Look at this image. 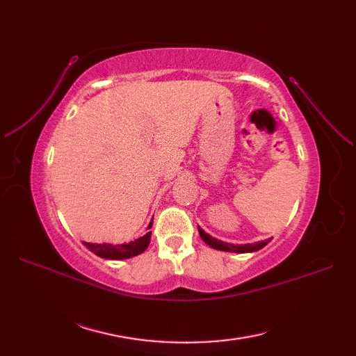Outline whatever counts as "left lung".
Wrapping results in <instances>:
<instances>
[{
  "label": "left lung",
  "mask_w": 356,
  "mask_h": 356,
  "mask_svg": "<svg viewBox=\"0 0 356 356\" xmlns=\"http://www.w3.org/2000/svg\"><path fill=\"white\" fill-rule=\"evenodd\" d=\"M199 229V234L200 238L204 243H208L211 248H213V250H218V251H225V252H238V254H245V252H255L258 250H261V248H264L268 242H270L272 239H266V241H260V242H254V243H229V242H222L217 238H212L211 234H208L204 230H202L200 227Z\"/></svg>",
  "instance_id": "8db88e82"
}]
</instances>
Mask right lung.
I'll return each mask as SVG.
<instances>
[{"label":"right lung","instance_id":"add662e5","mask_svg":"<svg viewBox=\"0 0 356 356\" xmlns=\"http://www.w3.org/2000/svg\"><path fill=\"white\" fill-rule=\"evenodd\" d=\"M153 225V218L149 221L148 227H147V233L141 238H138L129 243H90V242H83V245L90 250L95 255H98L101 258H106V260H126V258H132L136 257L139 254H143L148 245H149V239H152V229Z\"/></svg>","mask_w":356,"mask_h":356}]
</instances>
